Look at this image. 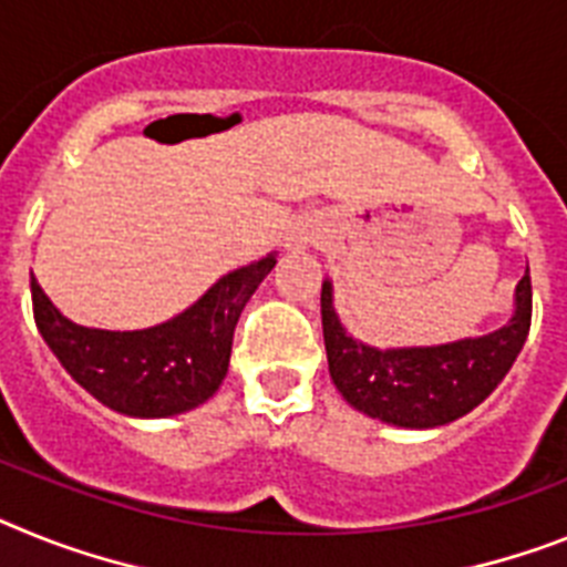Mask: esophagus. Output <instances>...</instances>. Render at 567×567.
I'll return each instance as SVG.
<instances>
[{
    "label": "esophagus",
    "mask_w": 567,
    "mask_h": 567,
    "mask_svg": "<svg viewBox=\"0 0 567 567\" xmlns=\"http://www.w3.org/2000/svg\"><path fill=\"white\" fill-rule=\"evenodd\" d=\"M313 239V230L308 225H297L288 236H285V245L288 247H302Z\"/></svg>",
    "instance_id": "34e87169"
}]
</instances>
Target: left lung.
<instances>
[{"label": "left lung", "instance_id": "left-lung-1", "mask_svg": "<svg viewBox=\"0 0 567 567\" xmlns=\"http://www.w3.org/2000/svg\"><path fill=\"white\" fill-rule=\"evenodd\" d=\"M530 274L513 291L502 328L441 346L380 349L346 331L334 311V285L322 279V337L328 372L342 401L403 430H435L473 412L511 372L530 331Z\"/></svg>", "mask_w": 567, "mask_h": 567}]
</instances>
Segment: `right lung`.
<instances>
[{
	"label": "right lung",
	"mask_w": 567,
	"mask_h": 567,
	"mask_svg": "<svg viewBox=\"0 0 567 567\" xmlns=\"http://www.w3.org/2000/svg\"><path fill=\"white\" fill-rule=\"evenodd\" d=\"M276 254L218 279L173 320L141 331L71 322L31 279L33 320L65 372L103 406L130 417H173L218 392L230 365L233 331Z\"/></svg>",
	"instance_id": "obj_1"
}]
</instances>
